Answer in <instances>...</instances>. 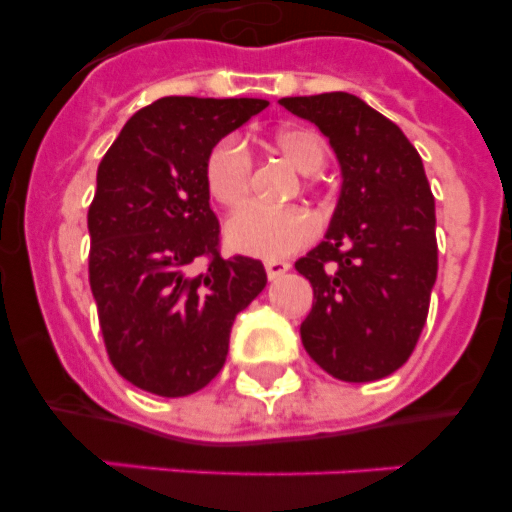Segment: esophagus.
Listing matches in <instances>:
<instances>
[{"label":"esophagus","instance_id":"1","mask_svg":"<svg viewBox=\"0 0 512 512\" xmlns=\"http://www.w3.org/2000/svg\"><path fill=\"white\" fill-rule=\"evenodd\" d=\"M266 277L269 279H279L282 274H287L289 271V261H282V259H271L266 261Z\"/></svg>","mask_w":512,"mask_h":512}]
</instances>
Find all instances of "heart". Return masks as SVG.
Instances as JSON below:
<instances>
[{"instance_id":"heart-1","label":"heart","mask_w":512,"mask_h":512,"mask_svg":"<svg viewBox=\"0 0 512 512\" xmlns=\"http://www.w3.org/2000/svg\"><path fill=\"white\" fill-rule=\"evenodd\" d=\"M271 148L287 161L292 169L310 176L323 169L328 151L315 130L287 125L271 135ZM205 187L212 200L225 210H238L251 194V156L241 140L228 135L217 140L205 158ZM315 217L302 207H248L238 212L225 225V243L235 253L279 259L315 238Z\"/></svg>"}]
</instances>
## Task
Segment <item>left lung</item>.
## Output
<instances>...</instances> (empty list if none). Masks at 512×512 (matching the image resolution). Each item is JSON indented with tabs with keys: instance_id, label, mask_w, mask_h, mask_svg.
<instances>
[{
	"instance_id": "left-lung-1",
	"label": "left lung",
	"mask_w": 512,
	"mask_h": 512,
	"mask_svg": "<svg viewBox=\"0 0 512 512\" xmlns=\"http://www.w3.org/2000/svg\"><path fill=\"white\" fill-rule=\"evenodd\" d=\"M279 104L310 120L341 166L328 233L295 264L315 295L302 346L341 382H377L410 359L436 284V202L423 161L395 122L356 94Z\"/></svg>"
}]
</instances>
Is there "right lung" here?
I'll use <instances>...</instances> for the list:
<instances>
[{
	"instance_id": "right-lung-1",
	"label": "right lung",
	"mask_w": 512,
	"mask_h": 512,
	"mask_svg": "<svg viewBox=\"0 0 512 512\" xmlns=\"http://www.w3.org/2000/svg\"><path fill=\"white\" fill-rule=\"evenodd\" d=\"M266 99L164 97L135 112L97 169L89 284L120 377L187 397L223 369L235 315L266 287L264 264L217 253L205 158ZM207 255L205 272L193 261Z\"/></svg>"
}]
</instances>
